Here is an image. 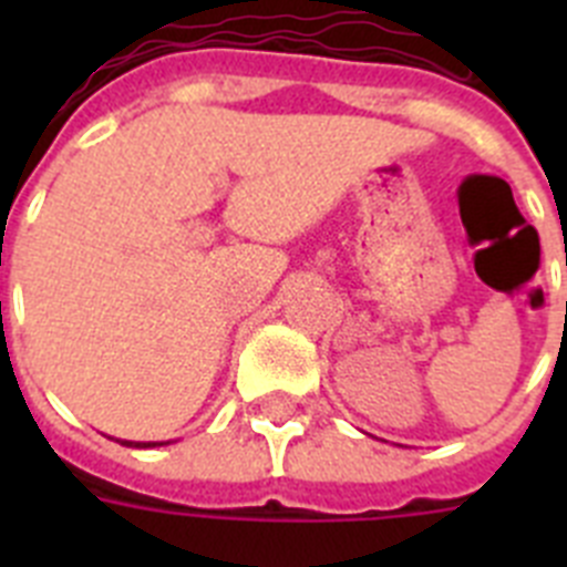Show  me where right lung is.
Segmentation results:
<instances>
[{"label":"right lung","mask_w":567,"mask_h":567,"mask_svg":"<svg viewBox=\"0 0 567 567\" xmlns=\"http://www.w3.org/2000/svg\"><path fill=\"white\" fill-rule=\"evenodd\" d=\"M122 445H135V449H150V445H162V443H122Z\"/></svg>","instance_id":"1"}]
</instances>
